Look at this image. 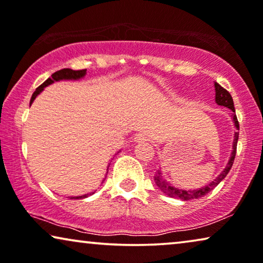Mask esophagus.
I'll list each match as a JSON object with an SVG mask.
<instances>
[{
    "label": "esophagus",
    "mask_w": 263,
    "mask_h": 263,
    "mask_svg": "<svg viewBox=\"0 0 263 263\" xmlns=\"http://www.w3.org/2000/svg\"><path fill=\"white\" fill-rule=\"evenodd\" d=\"M148 140V136H147L145 133H139V134H136L134 136V141L136 142H145Z\"/></svg>",
    "instance_id": "obj_1"
}]
</instances>
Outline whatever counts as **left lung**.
Here are the masks:
<instances>
[{
    "label": "left lung",
    "instance_id": "1",
    "mask_svg": "<svg viewBox=\"0 0 263 263\" xmlns=\"http://www.w3.org/2000/svg\"><path fill=\"white\" fill-rule=\"evenodd\" d=\"M214 86H215V102H217L218 105L225 106L230 110L235 111V105H233V100H232L231 95H230V93L226 91L224 87H221V86L219 85L218 82H215ZM233 121H235V125H236L237 130H239V123H238V120H237L236 115H233ZM237 142H238V132L235 133V141H233V152H232L231 159L229 160L228 166H226L225 170L218 176L217 179H214V182H212L211 184L204 186V188L193 190V192H189V190H179L177 188H174V186H171L170 184H167V183L165 182L163 178H161L160 172H158V174L154 176V182H156V184L159 186V189L161 190V192H163L165 195H167V196L177 197V199L185 200V201L202 197V196L206 195V194L212 192V190H213L215 186H217L219 183H220L222 179L226 177V175L229 174V171L231 170V167L233 165V160H235V157H236Z\"/></svg>",
    "mask_w": 263,
    "mask_h": 263
}]
</instances>
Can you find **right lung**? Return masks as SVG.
Returning <instances> with one entry per match:
<instances>
[{"label": "right lung", "instance_id": "add662e5", "mask_svg": "<svg viewBox=\"0 0 263 263\" xmlns=\"http://www.w3.org/2000/svg\"><path fill=\"white\" fill-rule=\"evenodd\" d=\"M86 74V69H81V70H73V69H69V68H64V69H61V70H57L55 71L51 75V78H49L48 80L43 82V84L39 86V87L35 89L33 95H32V98H31V102L30 104H32L33 102L35 97H37L39 93L43 91V88L46 87V86L52 84L53 81H59V80H63V79H66V80H69V79H74V80H77V79H80L84 77ZM84 197H87V195L85 196H78V197H73V199H84Z\"/></svg>", "mask_w": 263, "mask_h": 263}]
</instances>
